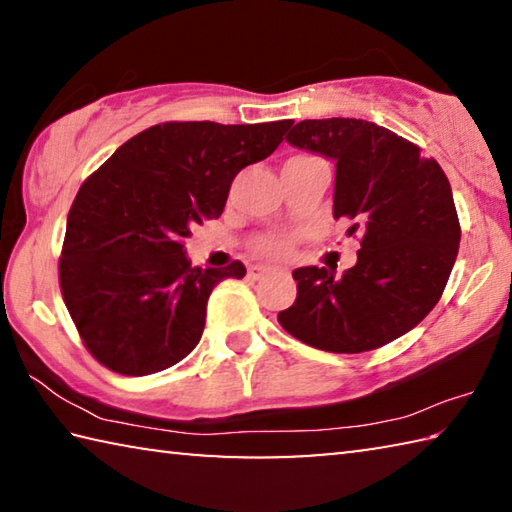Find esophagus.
Instances as JSON below:
<instances>
[{
    "instance_id": "esophagus-1",
    "label": "esophagus",
    "mask_w": 512,
    "mask_h": 512,
    "mask_svg": "<svg viewBox=\"0 0 512 512\" xmlns=\"http://www.w3.org/2000/svg\"><path fill=\"white\" fill-rule=\"evenodd\" d=\"M271 271H273L271 266H250L248 277H250V280H259V277H264L266 273H271Z\"/></svg>"
}]
</instances>
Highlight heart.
<instances>
[{
  "instance_id": "1",
  "label": "heart",
  "mask_w": 512,
  "mask_h": 512,
  "mask_svg": "<svg viewBox=\"0 0 512 512\" xmlns=\"http://www.w3.org/2000/svg\"><path fill=\"white\" fill-rule=\"evenodd\" d=\"M305 160H314V158H309V155H296V158H291L287 162H305ZM255 250L259 255H266V257H284L291 250V239L289 237L259 239L255 244Z\"/></svg>"
}]
</instances>
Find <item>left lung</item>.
<instances>
[{"label": "left lung", "mask_w": 512, "mask_h": 512, "mask_svg": "<svg viewBox=\"0 0 512 512\" xmlns=\"http://www.w3.org/2000/svg\"><path fill=\"white\" fill-rule=\"evenodd\" d=\"M287 142L336 162L334 219L359 232L357 264L341 277L293 271L296 302L280 325L311 348L357 354L413 329L436 307L452 273L461 225L452 187L420 146L363 119H305Z\"/></svg>", "instance_id": "left-lung-1"}]
</instances>
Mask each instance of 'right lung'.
I'll return each instance as SVG.
<instances>
[{
  "label": "right lung",
  "mask_w": 512,
  "mask_h": 512,
  "mask_svg": "<svg viewBox=\"0 0 512 512\" xmlns=\"http://www.w3.org/2000/svg\"><path fill=\"white\" fill-rule=\"evenodd\" d=\"M291 119L223 126L167 121L137 133L81 185L60 255V291L85 348L128 377L183 361L205 307L246 266H192L185 239L219 219L237 173L271 155Z\"/></svg>",
  "instance_id": "add662e5"
}]
</instances>
